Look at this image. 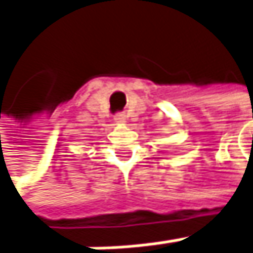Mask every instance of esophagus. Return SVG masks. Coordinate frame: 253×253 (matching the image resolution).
<instances>
[{
  "label": "esophagus",
  "mask_w": 253,
  "mask_h": 253,
  "mask_svg": "<svg viewBox=\"0 0 253 253\" xmlns=\"http://www.w3.org/2000/svg\"><path fill=\"white\" fill-rule=\"evenodd\" d=\"M124 118H126L124 114H117L115 115V121H124Z\"/></svg>",
  "instance_id": "34e87169"
}]
</instances>
